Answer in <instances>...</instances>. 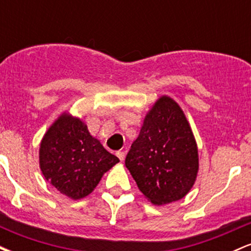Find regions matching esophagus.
<instances>
[{"label":"esophagus","mask_w":251,"mask_h":251,"mask_svg":"<svg viewBox=\"0 0 251 251\" xmlns=\"http://www.w3.org/2000/svg\"><path fill=\"white\" fill-rule=\"evenodd\" d=\"M117 157L119 158L120 162H123V160L125 159V152H124V151H118L117 152Z\"/></svg>","instance_id":"34e87169"}]
</instances>
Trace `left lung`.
<instances>
[{
    "label": "left lung",
    "instance_id": "8db88e82",
    "mask_svg": "<svg viewBox=\"0 0 251 251\" xmlns=\"http://www.w3.org/2000/svg\"><path fill=\"white\" fill-rule=\"evenodd\" d=\"M143 195L155 205L185 197L198 172V149L183 109L160 97L144 119L125 159Z\"/></svg>",
    "mask_w": 251,
    "mask_h": 251
}]
</instances>
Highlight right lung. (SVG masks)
Here are the masks:
<instances>
[{"mask_svg": "<svg viewBox=\"0 0 251 251\" xmlns=\"http://www.w3.org/2000/svg\"><path fill=\"white\" fill-rule=\"evenodd\" d=\"M39 158L46 180L72 200L88 196L119 162L92 137L85 123L68 113L57 118L43 135Z\"/></svg>", "mask_w": 251, "mask_h": 251, "instance_id": "obj_1", "label": "right lung"}]
</instances>
